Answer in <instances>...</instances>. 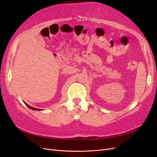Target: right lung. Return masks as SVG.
Listing matches in <instances>:
<instances>
[{
	"instance_id": "1",
	"label": "right lung",
	"mask_w": 157,
	"mask_h": 157,
	"mask_svg": "<svg viewBox=\"0 0 157 157\" xmlns=\"http://www.w3.org/2000/svg\"><path fill=\"white\" fill-rule=\"evenodd\" d=\"M25 105H26L28 107H29V109H32V110H35V111H40V110H41V109H36V108L33 107H31V106H30V105H27V104L25 103Z\"/></svg>"
}]
</instances>
